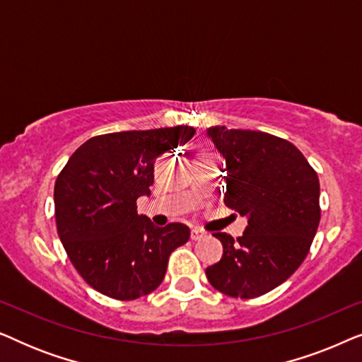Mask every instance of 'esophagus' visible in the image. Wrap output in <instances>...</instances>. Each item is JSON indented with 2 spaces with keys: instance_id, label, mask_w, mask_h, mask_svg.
<instances>
[{
  "instance_id": "1",
  "label": "esophagus",
  "mask_w": 362,
  "mask_h": 362,
  "mask_svg": "<svg viewBox=\"0 0 362 362\" xmlns=\"http://www.w3.org/2000/svg\"><path fill=\"white\" fill-rule=\"evenodd\" d=\"M206 237V232H202L201 229H192L191 230V240H201V239H204Z\"/></svg>"
}]
</instances>
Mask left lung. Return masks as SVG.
Listing matches in <instances>:
<instances>
[{
	"mask_svg": "<svg viewBox=\"0 0 362 362\" xmlns=\"http://www.w3.org/2000/svg\"><path fill=\"white\" fill-rule=\"evenodd\" d=\"M226 160L227 207L245 216L240 237L216 232L224 252L207 267L209 284L234 298L269 293L295 274L320 224L318 175L301 151L265 132L207 130Z\"/></svg>",
	"mask_w": 362,
	"mask_h": 362,
	"instance_id": "1",
	"label": "left lung"
}]
</instances>
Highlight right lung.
Masks as SVG:
<instances>
[{
  "label": "right lung",
  "mask_w": 362,
  "mask_h": 362,
  "mask_svg": "<svg viewBox=\"0 0 362 362\" xmlns=\"http://www.w3.org/2000/svg\"><path fill=\"white\" fill-rule=\"evenodd\" d=\"M192 127L117 132L78 146L54 186L57 234L72 265L93 290L128 301L156 290L171 252L189 227H156L136 212L150 194L156 158L194 136Z\"/></svg>",
  "instance_id": "add662e5"
}]
</instances>
